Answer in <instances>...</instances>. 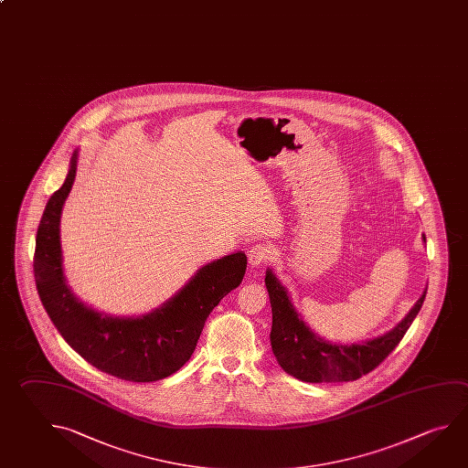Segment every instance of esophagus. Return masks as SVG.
<instances>
[{
  "label": "esophagus",
  "mask_w": 468,
  "mask_h": 468,
  "mask_svg": "<svg viewBox=\"0 0 468 468\" xmlns=\"http://www.w3.org/2000/svg\"><path fill=\"white\" fill-rule=\"evenodd\" d=\"M271 260H272V253H271L268 246L256 245L248 251V262L251 264V268L261 266V264L271 261Z\"/></svg>",
  "instance_id": "34e87169"
}]
</instances>
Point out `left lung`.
<instances>
[{"mask_svg": "<svg viewBox=\"0 0 468 468\" xmlns=\"http://www.w3.org/2000/svg\"><path fill=\"white\" fill-rule=\"evenodd\" d=\"M422 238L426 241V237ZM264 282L272 311L270 335L272 353L287 375L307 383L355 381L368 375L401 342L420 311L427 292L426 289L410 314L385 335L363 344L338 345L320 338L305 325L291 303L286 287L279 282L272 271H266Z\"/></svg>", "mask_w": 468, "mask_h": 468, "instance_id": "1", "label": "left lung"}]
</instances>
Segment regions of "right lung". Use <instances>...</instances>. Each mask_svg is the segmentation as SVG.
Returning a JSON list of instances; mask_svg holds the SVG:
<instances>
[{
    "label": "right lung",
    "instance_id": "1",
    "mask_svg": "<svg viewBox=\"0 0 468 468\" xmlns=\"http://www.w3.org/2000/svg\"><path fill=\"white\" fill-rule=\"evenodd\" d=\"M75 173L77 153L36 235L34 278L42 305L67 344L100 371L134 383L171 377L192 356L208 314L243 281L246 254L208 262L173 299L146 315L120 319L93 311L70 292L62 272L58 225Z\"/></svg>",
    "mask_w": 468,
    "mask_h": 468
}]
</instances>
